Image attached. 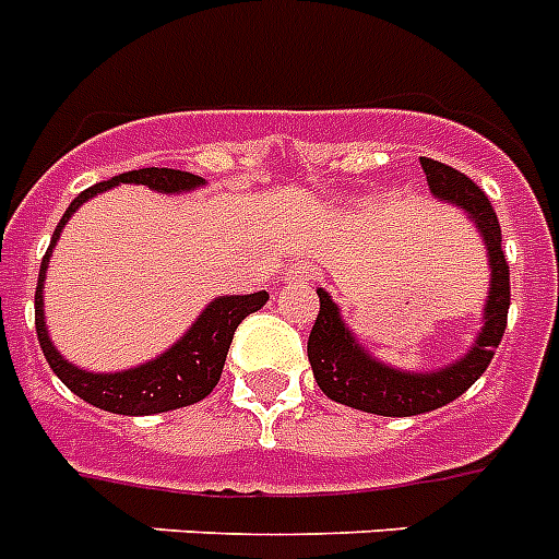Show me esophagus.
I'll list each match as a JSON object with an SVG mask.
<instances>
[{
	"label": "esophagus",
	"mask_w": 559,
	"mask_h": 559,
	"mask_svg": "<svg viewBox=\"0 0 559 559\" xmlns=\"http://www.w3.org/2000/svg\"><path fill=\"white\" fill-rule=\"evenodd\" d=\"M316 278V272H312V266H307V264H295V266H289V272H287V284H307V281H312Z\"/></svg>",
	"instance_id": "obj_1"
}]
</instances>
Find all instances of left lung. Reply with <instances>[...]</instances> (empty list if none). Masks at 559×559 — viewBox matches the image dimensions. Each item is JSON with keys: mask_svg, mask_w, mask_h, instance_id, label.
<instances>
[{"mask_svg": "<svg viewBox=\"0 0 559 559\" xmlns=\"http://www.w3.org/2000/svg\"><path fill=\"white\" fill-rule=\"evenodd\" d=\"M421 169L433 198L460 206L474 221L488 252L491 281L485 295L483 326L474 344L456 361L439 370H402L379 361L373 353L358 344L350 326L344 324L333 295L319 289L321 310L307 342L312 376L326 399L376 416H416L460 399L485 373V367L491 365L493 350L500 347L508 324L511 281L502 252V229L491 201L471 177L444 163L421 157Z\"/></svg>", "mask_w": 559, "mask_h": 559, "instance_id": "8db88e82", "label": "left lung"}]
</instances>
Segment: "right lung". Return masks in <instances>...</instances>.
<instances>
[{
	"mask_svg": "<svg viewBox=\"0 0 559 559\" xmlns=\"http://www.w3.org/2000/svg\"><path fill=\"white\" fill-rule=\"evenodd\" d=\"M120 183L148 186L152 192L160 194H183L206 186V180L198 175H189V171L154 169L152 166V169H134L126 171V175H117L106 183L91 186L83 194H76L71 206L66 209L62 221L57 224V229H53L51 247L45 252L43 266H39V281H36L34 295L36 338H39V347H43L51 370L59 376V382L66 384L71 393H76L83 402L99 407V411L120 413V416H152V413L194 405V402H201L212 393V388L221 382V373H224V361L235 330L249 312L261 310L270 295L264 289L252 295H217L206 304V310L194 319V324L171 344L169 350L148 358L143 365L129 367V370L91 373V370L71 365L53 347L48 326H45V270H48V261H51L59 235H62V229H66L76 209L91 201V198H97L99 192Z\"/></svg>",
	"mask_w": 559,
	"mask_h": 559,
	"instance_id": "obj_1",
	"label": "right lung"
}]
</instances>
